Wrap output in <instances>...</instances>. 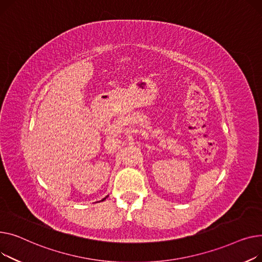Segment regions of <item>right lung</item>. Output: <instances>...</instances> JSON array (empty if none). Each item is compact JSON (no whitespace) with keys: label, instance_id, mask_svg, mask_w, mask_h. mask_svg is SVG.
<instances>
[{"label":"right lung","instance_id":"1","mask_svg":"<svg viewBox=\"0 0 262 262\" xmlns=\"http://www.w3.org/2000/svg\"><path fill=\"white\" fill-rule=\"evenodd\" d=\"M106 198H107V195H106V196H105V198H103V199H102V200H101V201H103V200H105V199H106Z\"/></svg>","mask_w":262,"mask_h":262}]
</instances>
